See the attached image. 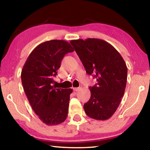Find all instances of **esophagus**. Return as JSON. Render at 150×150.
Segmentation results:
<instances>
[{
  "mask_svg": "<svg viewBox=\"0 0 150 150\" xmlns=\"http://www.w3.org/2000/svg\"><path fill=\"white\" fill-rule=\"evenodd\" d=\"M81 88H82V87H76V88H73V90L75 92H77V91L81 90Z\"/></svg>",
  "mask_w": 150,
  "mask_h": 150,
  "instance_id": "esophagus-1",
  "label": "esophagus"
}]
</instances>
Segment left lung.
Returning a JSON list of instances; mask_svg holds the SVG:
<instances>
[{
	"label": "left lung",
	"mask_w": 150,
	"mask_h": 150,
	"mask_svg": "<svg viewBox=\"0 0 150 150\" xmlns=\"http://www.w3.org/2000/svg\"><path fill=\"white\" fill-rule=\"evenodd\" d=\"M88 75L95 73L97 83L90 87L91 98L83 108L90 118H110L117 110L125 91L127 66L112 45L97 38L70 42Z\"/></svg>",
	"instance_id": "left-lung-1"
}]
</instances>
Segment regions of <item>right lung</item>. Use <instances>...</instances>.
<instances>
[{"instance_id":"obj_1","label":"right lung","mask_w":150,"mask_h":150,"mask_svg":"<svg viewBox=\"0 0 150 150\" xmlns=\"http://www.w3.org/2000/svg\"><path fill=\"white\" fill-rule=\"evenodd\" d=\"M74 51L69 42L52 40L30 53L21 72L24 92L35 113L44 124L57 125L67 118L71 88H56L57 75L64 55Z\"/></svg>"}]
</instances>
